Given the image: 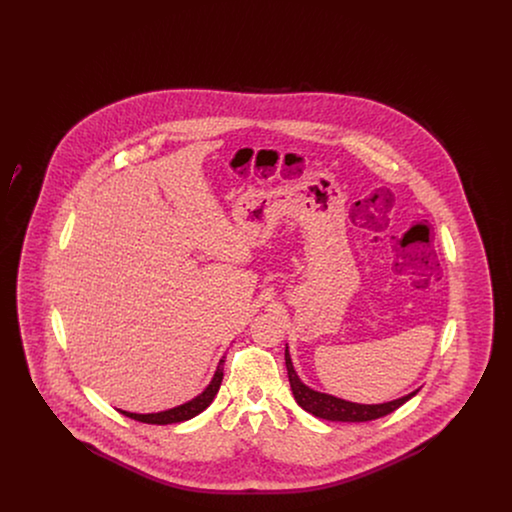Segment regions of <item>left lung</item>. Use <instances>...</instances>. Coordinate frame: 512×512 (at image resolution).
<instances>
[{"label": "left lung", "instance_id": "8db88e82", "mask_svg": "<svg viewBox=\"0 0 512 512\" xmlns=\"http://www.w3.org/2000/svg\"><path fill=\"white\" fill-rule=\"evenodd\" d=\"M286 368H288V378H290V386H292L293 397H295L297 405L301 409H305L307 413L315 414V416L324 418V420H334V422H366V420L382 418L386 414L397 411L403 403H407L411 397L418 393V390L411 391L409 395L399 397V399L390 401V403L359 405V403L343 401V399H338L334 395L320 393V391L311 390L309 386H305L299 380L297 372L293 370L288 347H286Z\"/></svg>", "mask_w": 512, "mask_h": 512}]
</instances>
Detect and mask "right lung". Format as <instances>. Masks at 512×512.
<instances>
[{
  "label": "right lung",
  "mask_w": 512,
  "mask_h": 512,
  "mask_svg": "<svg viewBox=\"0 0 512 512\" xmlns=\"http://www.w3.org/2000/svg\"><path fill=\"white\" fill-rule=\"evenodd\" d=\"M222 359H224V357H222ZM222 359H220L217 372H215L211 384L205 388L203 393H199L195 399H192V401H188V403H184V405H180V407L169 409V411H163V413L136 414L126 413V411H121V413L124 414V416H128V418L138 420V422L159 424V426H163V424H176V422H184V420L194 418V416H197L201 411H205V409L213 403V399H215V395H217V391H219L220 382H222V376H224V372H222L224 361H222Z\"/></svg>",
  "instance_id": "obj_1"
}]
</instances>
